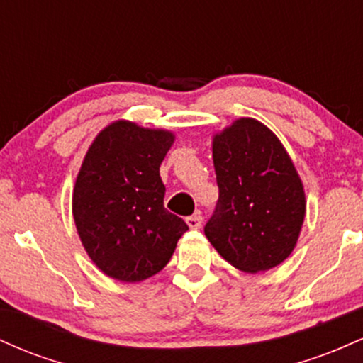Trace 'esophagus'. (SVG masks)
Instances as JSON below:
<instances>
[{"mask_svg": "<svg viewBox=\"0 0 363 363\" xmlns=\"http://www.w3.org/2000/svg\"><path fill=\"white\" fill-rule=\"evenodd\" d=\"M201 215L199 213H194V215H191V216H187L186 218V223L189 225V228H199L201 227Z\"/></svg>", "mask_w": 363, "mask_h": 363, "instance_id": "1", "label": "esophagus"}]
</instances>
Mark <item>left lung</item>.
I'll return each instance as SVG.
<instances>
[{
	"label": "left lung",
	"mask_w": 363,
	"mask_h": 363,
	"mask_svg": "<svg viewBox=\"0 0 363 363\" xmlns=\"http://www.w3.org/2000/svg\"><path fill=\"white\" fill-rule=\"evenodd\" d=\"M218 201L205 235L225 261L247 273L290 256L306 216V194L280 140L256 119L213 138Z\"/></svg>",
	"instance_id": "8db88e82"
}]
</instances>
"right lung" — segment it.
Masks as SVG:
<instances>
[{"instance_id": "obj_1", "label": "right lung", "mask_w": 363, "mask_h": 363, "mask_svg": "<svg viewBox=\"0 0 363 363\" xmlns=\"http://www.w3.org/2000/svg\"><path fill=\"white\" fill-rule=\"evenodd\" d=\"M174 135L128 121L107 126L83 160L73 216L90 259L107 277L141 281L172 257L187 225L164 206L160 164Z\"/></svg>"}]
</instances>
